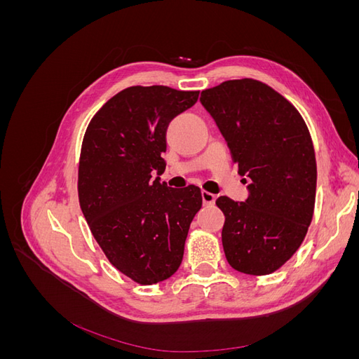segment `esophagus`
Returning <instances> with one entry per match:
<instances>
[{"mask_svg": "<svg viewBox=\"0 0 359 359\" xmlns=\"http://www.w3.org/2000/svg\"><path fill=\"white\" fill-rule=\"evenodd\" d=\"M202 201H203V205H212L215 202V194L202 190Z\"/></svg>", "mask_w": 359, "mask_h": 359, "instance_id": "34e87169", "label": "esophagus"}]
</instances>
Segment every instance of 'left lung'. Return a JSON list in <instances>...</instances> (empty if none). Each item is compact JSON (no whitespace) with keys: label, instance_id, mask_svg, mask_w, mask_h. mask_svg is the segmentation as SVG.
<instances>
[{"label":"left lung","instance_id":"obj_1","mask_svg":"<svg viewBox=\"0 0 359 359\" xmlns=\"http://www.w3.org/2000/svg\"><path fill=\"white\" fill-rule=\"evenodd\" d=\"M201 103L248 180L245 202L215 201L224 214L227 262L250 276L274 273L299 248L313 219L318 170L309 128L295 106L255 79L203 90Z\"/></svg>","mask_w":359,"mask_h":359}]
</instances>
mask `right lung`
<instances>
[{"instance_id":"add662e5","label":"right lung","mask_w":359,"mask_h":359,"mask_svg":"<svg viewBox=\"0 0 359 359\" xmlns=\"http://www.w3.org/2000/svg\"><path fill=\"white\" fill-rule=\"evenodd\" d=\"M198 97L163 85L130 86L103 104L83 136L81 210L109 262L139 285L177 273L202 206L199 187L170 189L158 177L168 126Z\"/></svg>"}]
</instances>
